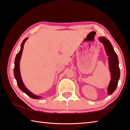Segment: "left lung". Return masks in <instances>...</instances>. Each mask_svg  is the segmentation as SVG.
Here are the masks:
<instances>
[{
  "mask_svg": "<svg viewBox=\"0 0 130 130\" xmlns=\"http://www.w3.org/2000/svg\"><path fill=\"white\" fill-rule=\"evenodd\" d=\"M99 40L104 45L106 54L108 57V63H109L110 73H111V80L108 86L107 92L108 94L110 95L115 92L117 88L120 79V71L119 67V59L111 42L107 38L104 37H101L99 38Z\"/></svg>",
  "mask_w": 130,
  "mask_h": 130,
  "instance_id": "left-lung-1",
  "label": "left lung"
}]
</instances>
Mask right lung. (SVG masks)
Wrapping results in <instances>:
<instances>
[{
    "instance_id": "right-lung-1",
    "label": "right lung",
    "mask_w": 130,
    "mask_h": 130,
    "mask_svg": "<svg viewBox=\"0 0 130 130\" xmlns=\"http://www.w3.org/2000/svg\"><path fill=\"white\" fill-rule=\"evenodd\" d=\"M27 39L28 38H26L23 40V41L22 43V45H21V49L20 50V51L17 53L16 57H15V61H14V70H13V71H14V75L15 79H16L17 85H18L19 88H20V89L22 91H23L24 93H25L27 95H28L29 97H30L31 98L34 99H37L41 98V96L35 95V94L32 93L31 92H30V91H29L26 88V86H24V84H23L22 79V76H21V75H20V61L21 59V57H22V55L23 50V47H24V43Z\"/></svg>"
}]
</instances>
